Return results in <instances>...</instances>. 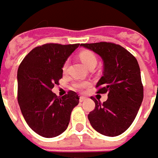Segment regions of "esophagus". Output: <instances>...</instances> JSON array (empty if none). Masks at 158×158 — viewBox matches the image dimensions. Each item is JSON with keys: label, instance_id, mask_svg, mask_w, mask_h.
Returning a JSON list of instances; mask_svg holds the SVG:
<instances>
[{"label": "esophagus", "instance_id": "obj_1", "mask_svg": "<svg viewBox=\"0 0 158 158\" xmlns=\"http://www.w3.org/2000/svg\"><path fill=\"white\" fill-rule=\"evenodd\" d=\"M85 99H86V97H84V96H81V97H80V99H79V100H80V102H83Z\"/></svg>", "mask_w": 158, "mask_h": 158}]
</instances>
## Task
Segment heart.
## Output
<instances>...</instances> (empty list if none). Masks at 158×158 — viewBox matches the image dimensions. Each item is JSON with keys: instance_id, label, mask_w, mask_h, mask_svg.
Instances as JSON below:
<instances>
[{"instance_id": "1", "label": "heart", "mask_w": 158, "mask_h": 158, "mask_svg": "<svg viewBox=\"0 0 158 158\" xmlns=\"http://www.w3.org/2000/svg\"><path fill=\"white\" fill-rule=\"evenodd\" d=\"M80 59L82 61V63L84 64L88 68H89L91 65H96V64H97V58H96V56L93 52H89V51H84V52H81L80 53ZM68 65H69V59L65 60V62L64 63L63 68H62L64 72H65L67 70ZM73 86L74 88H77V89L82 90V89L89 87L90 86V82H88L87 81H77L74 82Z\"/></svg>"}]
</instances>
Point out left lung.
<instances>
[{"mask_svg": "<svg viewBox=\"0 0 158 158\" xmlns=\"http://www.w3.org/2000/svg\"><path fill=\"white\" fill-rule=\"evenodd\" d=\"M81 46L103 59V77L96 88L99 94H108V99L103 104L92 99L95 109L88 114V120L101 135L110 137L122 135L133 123L144 98L138 61L122 46L111 42Z\"/></svg>", "mask_w": 158, "mask_h": 158, "instance_id": "obj_1", "label": "left lung"}]
</instances>
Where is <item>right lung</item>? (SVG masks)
<instances>
[{"label":"right lung","instance_id":"add662e5","mask_svg":"<svg viewBox=\"0 0 158 158\" xmlns=\"http://www.w3.org/2000/svg\"><path fill=\"white\" fill-rule=\"evenodd\" d=\"M80 44L47 43L32 49L18 70V102L32 130L52 138L66 130L70 114L79 103L76 92L59 98L52 89L63 77V64Z\"/></svg>","mask_w":158,"mask_h":158}]
</instances>
